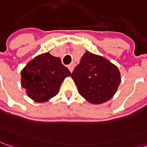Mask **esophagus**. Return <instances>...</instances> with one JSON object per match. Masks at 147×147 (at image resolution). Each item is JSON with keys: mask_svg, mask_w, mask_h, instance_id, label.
Instances as JSON below:
<instances>
[{"mask_svg": "<svg viewBox=\"0 0 147 147\" xmlns=\"http://www.w3.org/2000/svg\"><path fill=\"white\" fill-rule=\"evenodd\" d=\"M74 67H75V63H71L69 64L68 65V68L71 72H72V71H73Z\"/></svg>", "mask_w": 147, "mask_h": 147, "instance_id": "obj_1", "label": "esophagus"}]
</instances>
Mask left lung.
<instances>
[{
  "mask_svg": "<svg viewBox=\"0 0 147 147\" xmlns=\"http://www.w3.org/2000/svg\"><path fill=\"white\" fill-rule=\"evenodd\" d=\"M71 77L79 94L93 104L103 103L111 98L121 80L114 64L88 51L75 67Z\"/></svg>",
  "mask_w": 147,
  "mask_h": 147,
  "instance_id": "8db88e82",
  "label": "left lung"
}]
</instances>
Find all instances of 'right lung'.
Masks as SVG:
<instances>
[{"instance_id":"1","label":"right lung","mask_w":147,"mask_h":147,"mask_svg":"<svg viewBox=\"0 0 147 147\" xmlns=\"http://www.w3.org/2000/svg\"><path fill=\"white\" fill-rule=\"evenodd\" d=\"M71 75L60 58L45 53L30 61L23 68L21 84L31 98L45 102L58 94L65 77Z\"/></svg>"}]
</instances>
